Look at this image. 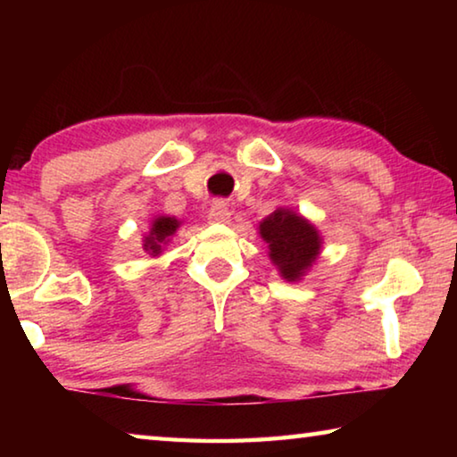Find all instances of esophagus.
<instances>
[{"mask_svg": "<svg viewBox=\"0 0 457 457\" xmlns=\"http://www.w3.org/2000/svg\"><path fill=\"white\" fill-rule=\"evenodd\" d=\"M231 218V212L226 207L223 201H215L213 207L210 210V215H207V220L212 223H228Z\"/></svg>", "mask_w": 457, "mask_h": 457, "instance_id": "34e87169", "label": "esophagus"}]
</instances>
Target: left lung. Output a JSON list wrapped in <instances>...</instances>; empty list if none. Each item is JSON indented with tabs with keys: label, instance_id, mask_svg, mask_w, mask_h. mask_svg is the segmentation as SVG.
Returning <instances> with one entry per match:
<instances>
[{
	"label": "left lung",
	"instance_id": "left-lung-1",
	"mask_svg": "<svg viewBox=\"0 0 457 457\" xmlns=\"http://www.w3.org/2000/svg\"><path fill=\"white\" fill-rule=\"evenodd\" d=\"M260 236L268 244L272 264L288 282L303 280L320 253L319 229L303 215L284 207L260 221Z\"/></svg>",
	"mask_w": 457,
	"mask_h": 457
}]
</instances>
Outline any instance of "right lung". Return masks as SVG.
<instances>
[{"instance_id": "obj_1", "label": "right lung", "mask_w": 457, "mask_h": 457, "mask_svg": "<svg viewBox=\"0 0 457 457\" xmlns=\"http://www.w3.org/2000/svg\"><path fill=\"white\" fill-rule=\"evenodd\" d=\"M179 226H181L179 220L167 218V215H159V218H154L151 223L149 234H146L143 239V250L146 253H151V256H159L161 250H163V245L171 239V236Z\"/></svg>"}]
</instances>
